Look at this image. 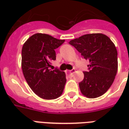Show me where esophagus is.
Wrapping results in <instances>:
<instances>
[{"instance_id":"34e87169","label":"esophagus","mask_w":129,"mask_h":129,"mask_svg":"<svg viewBox=\"0 0 129 129\" xmlns=\"http://www.w3.org/2000/svg\"><path fill=\"white\" fill-rule=\"evenodd\" d=\"M75 72V69H73V70H71L69 71V73H74Z\"/></svg>"}]
</instances>
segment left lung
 <instances>
[{"label":"left lung","instance_id":"1","mask_svg":"<svg viewBox=\"0 0 129 129\" xmlns=\"http://www.w3.org/2000/svg\"><path fill=\"white\" fill-rule=\"evenodd\" d=\"M69 43L89 61V72H84V80L79 84L82 95L91 99L104 95L117 72V51L113 42L105 34L95 33L83 35Z\"/></svg>","mask_w":129,"mask_h":129}]
</instances>
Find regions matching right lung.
<instances>
[{"instance_id":"obj_1","label":"right lung","mask_w":129,"mask_h":129,"mask_svg":"<svg viewBox=\"0 0 129 129\" xmlns=\"http://www.w3.org/2000/svg\"><path fill=\"white\" fill-rule=\"evenodd\" d=\"M64 41L48 34L37 33L23 45L21 67L24 77L32 91L44 100L60 97L64 89V72L50 69L52 61L56 59L55 49Z\"/></svg>"}]
</instances>
